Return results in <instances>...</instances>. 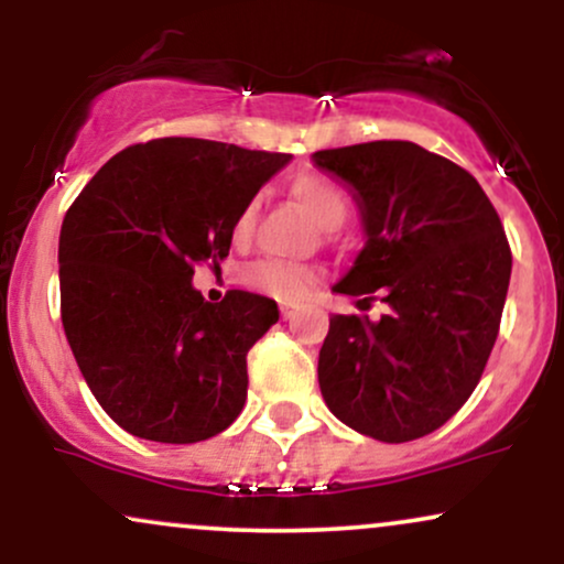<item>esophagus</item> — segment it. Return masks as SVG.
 <instances>
[{
  "label": "esophagus",
  "mask_w": 564,
  "mask_h": 564,
  "mask_svg": "<svg viewBox=\"0 0 564 564\" xmlns=\"http://www.w3.org/2000/svg\"><path fill=\"white\" fill-rule=\"evenodd\" d=\"M281 318H283V321L294 318V310H291V307H281Z\"/></svg>",
  "instance_id": "esophagus-1"
}]
</instances>
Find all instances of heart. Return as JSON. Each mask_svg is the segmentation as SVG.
Segmentation results:
<instances>
[{
    "instance_id": "heart-1",
    "label": "heart",
    "mask_w": 564,
    "mask_h": 564,
    "mask_svg": "<svg viewBox=\"0 0 564 564\" xmlns=\"http://www.w3.org/2000/svg\"><path fill=\"white\" fill-rule=\"evenodd\" d=\"M289 193L291 198H294L296 204L326 230L341 228V225L347 223L349 209H352L345 187L334 183V180L321 177V174H300V177L291 180ZM254 223L257 198H251L246 200L241 209H238L236 219H232V241H249ZM246 281H249L257 291H262V294L275 296V300L296 302L313 289L315 281H318V270L307 268V264L262 260L251 264L249 273H246Z\"/></svg>"
}]
</instances>
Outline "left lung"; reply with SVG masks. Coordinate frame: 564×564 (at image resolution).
<instances>
[{
	"instance_id": "1",
	"label": "left lung",
	"mask_w": 564,
	"mask_h": 564,
	"mask_svg": "<svg viewBox=\"0 0 564 564\" xmlns=\"http://www.w3.org/2000/svg\"><path fill=\"white\" fill-rule=\"evenodd\" d=\"M315 164L355 187L368 241L334 291L390 304L334 315L318 381L339 422L381 443L443 426L475 392L501 326L511 249L464 166L408 140L328 148Z\"/></svg>"
}]
</instances>
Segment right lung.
I'll use <instances>...</instances> for the list:
<instances>
[{"instance_id":"obj_1","label":"right lung","mask_w":564,"mask_h":564,"mask_svg":"<svg viewBox=\"0 0 564 564\" xmlns=\"http://www.w3.org/2000/svg\"><path fill=\"white\" fill-rule=\"evenodd\" d=\"M289 153L198 138L129 145L102 164L61 228V318L82 377L129 435L200 443L243 411L246 352L278 321L268 296L206 302L232 219Z\"/></svg>"}]
</instances>
